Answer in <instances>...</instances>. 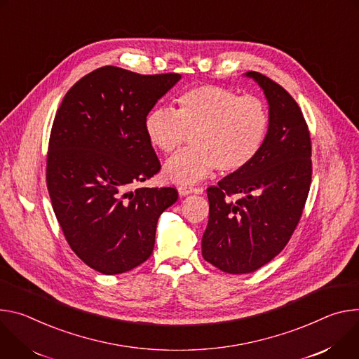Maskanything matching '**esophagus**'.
<instances>
[{
  "mask_svg": "<svg viewBox=\"0 0 359 359\" xmlns=\"http://www.w3.org/2000/svg\"><path fill=\"white\" fill-rule=\"evenodd\" d=\"M192 192H200V189H194V188L185 187V185L178 187V194H180V196H187V195H189V194H192Z\"/></svg>",
  "mask_w": 359,
  "mask_h": 359,
  "instance_id": "1",
  "label": "esophagus"
}]
</instances>
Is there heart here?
I'll return each mask as SVG.
<instances>
[{
    "instance_id": "b5f03b06",
    "label": "heart",
    "mask_w": 359,
    "mask_h": 359,
    "mask_svg": "<svg viewBox=\"0 0 359 359\" xmlns=\"http://www.w3.org/2000/svg\"><path fill=\"white\" fill-rule=\"evenodd\" d=\"M268 128L269 111L261 98L211 84L184 91L175 109L156 107L144 119L148 142L164 154L192 137L194 147L164 165V178L174 184H195L215 170L233 174L247 168L262 149Z\"/></svg>"
}]
</instances>
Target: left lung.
Returning a JSON list of instances; mask_svg holds the SVG:
<instances>
[{
	"instance_id": "left-lung-1",
	"label": "left lung",
	"mask_w": 359,
	"mask_h": 359,
	"mask_svg": "<svg viewBox=\"0 0 359 359\" xmlns=\"http://www.w3.org/2000/svg\"><path fill=\"white\" fill-rule=\"evenodd\" d=\"M264 91L269 128L262 149L244 170L207 189L210 218L203 257L228 273H250L288 244L311 185V138L295 100L268 76L250 71ZM236 193L232 202L228 196Z\"/></svg>"
}]
</instances>
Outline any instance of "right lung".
<instances>
[{
	"label": "right lung",
	"mask_w": 359,
	"mask_h": 359,
	"mask_svg": "<svg viewBox=\"0 0 359 359\" xmlns=\"http://www.w3.org/2000/svg\"><path fill=\"white\" fill-rule=\"evenodd\" d=\"M180 74L98 68L67 93L47 158V187L71 250L93 269L116 275L141 265L175 188H130L161 168L144 119Z\"/></svg>",
	"instance_id": "1"
}]
</instances>
